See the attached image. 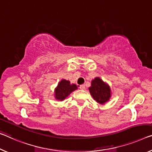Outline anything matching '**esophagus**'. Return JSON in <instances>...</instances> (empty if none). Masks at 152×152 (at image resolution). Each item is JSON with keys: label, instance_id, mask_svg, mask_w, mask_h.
<instances>
[{"label": "esophagus", "instance_id": "obj_1", "mask_svg": "<svg viewBox=\"0 0 152 152\" xmlns=\"http://www.w3.org/2000/svg\"><path fill=\"white\" fill-rule=\"evenodd\" d=\"M79 88H80L81 90H85L86 86H85V85H81L80 86H79Z\"/></svg>", "mask_w": 152, "mask_h": 152}]
</instances>
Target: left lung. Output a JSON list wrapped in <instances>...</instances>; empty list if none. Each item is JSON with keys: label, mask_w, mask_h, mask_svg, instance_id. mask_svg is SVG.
Wrapping results in <instances>:
<instances>
[{"label": "left lung", "mask_w": 152, "mask_h": 152, "mask_svg": "<svg viewBox=\"0 0 152 152\" xmlns=\"http://www.w3.org/2000/svg\"><path fill=\"white\" fill-rule=\"evenodd\" d=\"M88 89L93 99L100 104H104L111 97L110 86L99 77L92 79L91 86Z\"/></svg>", "instance_id": "8db88e82"}]
</instances>
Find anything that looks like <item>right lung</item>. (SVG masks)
I'll return each instance as SVG.
<instances>
[{"mask_svg":"<svg viewBox=\"0 0 152 152\" xmlns=\"http://www.w3.org/2000/svg\"><path fill=\"white\" fill-rule=\"evenodd\" d=\"M77 86L75 83H71L69 80L62 79L58 83L54 89V97L57 100L63 101L71 94L73 91L77 90Z\"/></svg>","mask_w":152,"mask_h":152,"instance_id":"obj_1","label":"right lung"}]
</instances>
